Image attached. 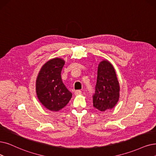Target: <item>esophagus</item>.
Listing matches in <instances>:
<instances>
[{
    "instance_id": "1",
    "label": "esophagus",
    "mask_w": 156,
    "mask_h": 156,
    "mask_svg": "<svg viewBox=\"0 0 156 156\" xmlns=\"http://www.w3.org/2000/svg\"><path fill=\"white\" fill-rule=\"evenodd\" d=\"M82 93V91L80 90H76V91H75V95H80Z\"/></svg>"
}]
</instances>
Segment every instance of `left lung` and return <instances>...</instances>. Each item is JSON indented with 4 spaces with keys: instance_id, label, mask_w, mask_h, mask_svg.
Instances as JSON below:
<instances>
[{
    "instance_id": "obj_1",
    "label": "left lung",
    "mask_w": 156,
    "mask_h": 156,
    "mask_svg": "<svg viewBox=\"0 0 156 156\" xmlns=\"http://www.w3.org/2000/svg\"><path fill=\"white\" fill-rule=\"evenodd\" d=\"M120 86L113 66L108 61H102L98 67L95 91L93 95V106L105 111L114 108L120 96Z\"/></svg>"
}]
</instances>
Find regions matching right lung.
<instances>
[{
	"label": "right lung",
	"mask_w": 156,
	"mask_h": 156,
	"mask_svg": "<svg viewBox=\"0 0 156 156\" xmlns=\"http://www.w3.org/2000/svg\"><path fill=\"white\" fill-rule=\"evenodd\" d=\"M64 60L54 58L43 65L36 80V93L40 102L52 111H58L70 101L72 93L62 81Z\"/></svg>",
	"instance_id": "1"
}]
</instances>
